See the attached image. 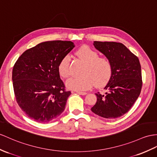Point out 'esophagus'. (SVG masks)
Segmentation results:
<instances>
[{
    "instance_id": "esophagus-1",
    "label": "esophagus",
    "mask_w": 157,
    "mask_h": 157,
    "mask_svg": "<svg viewBox=\"0 0 157 157\" xmlns=\"http://www.w3.org/2000/svg\"><path fill=\"white\" fill-rule=\"evenodd\" d=\"M76 93L81 95H86L87 93H85V92H81V91H76Z\"/></svg>"
}]
</instances>
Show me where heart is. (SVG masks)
Returning a JSON list of instances; mask_svg holds the SVG:
<instances>
[{
	"label": "heart",
	"mask_w": 157,
	"mask_h": 157,
	"mask_svg": "<svg viewBox=\"0 0 157 157\" xmlns=\"http://www.w3.org/2000/svg\"><path fill=\"white\" fill-rule=\"evenodd\" d=\"M78 59L85 65L81 76H73L68 78L66 85L68 89L75 90L90 89L94 85L101 87L107 84L113 74V64L107 57L100 56L99 53L89 46H84L76 52ZM70 61L68 55L63 56L58 64V71L62 77L70 75Z\"/></svg>",
	"instance_id": "b5f03b06"
}]
</instances>
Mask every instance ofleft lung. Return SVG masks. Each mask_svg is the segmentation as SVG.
I'll use <instances>...</instances> for the list:
<instances>
[{
    "label": "left lung",
    "instance_id": "obj_1",
    "mask_svg": "<svg viewBox=\"0 0 157 157\" xmlns=\"http://www.w3.org/2000/svg\"><path fill=\"white\" fill-rule=\"evenodd\" d=\"M93 44L111 60L113 74L105 86V94H95L97 101L91 110L103 118L120 117L129 111L140 94L143 81L139 60L122 43L94 41Z\"/></svg>",
    "mask_w": 157,
    "mask_h": 157
}]
</instances>
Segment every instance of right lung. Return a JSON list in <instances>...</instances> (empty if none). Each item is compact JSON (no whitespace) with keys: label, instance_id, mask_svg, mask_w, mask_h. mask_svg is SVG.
I'll list each match as a JSON object with an SVG mask.
<instances>
[{"label":"right lung","instance_id":"obj_1","mask_svg":"<svg viewBox=\"0 0 157 157\" xmlns=\"http://www.w3.org/2000/svg\"><path fill=\"white\" fill-rule=\"evenodd\" d=\"M75 47L71 41L41 43L19 56L13 69V85L18 106L30 118L47 123L64 109L67 91L58 71L63 56Z\"/></svg>","mask_w":157,"mask_h":157}]
</instances>
